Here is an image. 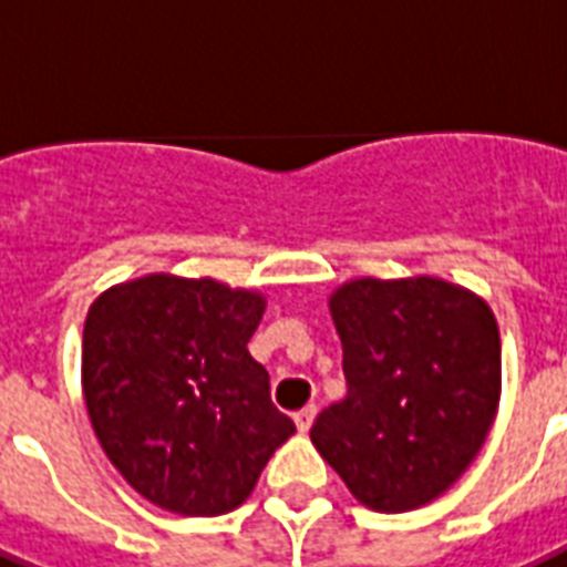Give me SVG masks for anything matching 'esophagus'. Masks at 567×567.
Instances as JSON below:
<instances>
[{
  "label": "esophagus",
  "mask_w": 567,
  "mask_h": 567,
  "mask_svg": "<svg viewBox=\"0 0 567 567\" xmlns=\"http://www.w3.org/2000/svg\"><path fill=\"white\" fill-rule=\"evenodd\" d=\"M313 420H316V405H307V408H301V411H298L296 414V425H298V432L305 434V432H310V425H313Z\"/></svg>",
  "instance_id": "34e87169"
}]
</instances>
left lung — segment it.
Returning <instances> with one entry per match:
<instances>
[{"mask_svg":"<svg viewBox=\"0 0 567 567\" xmlns=\"http://www.w3.org/2000/svg\"><path fill=\"white\" fill-rule=\"evenodd\" d=\"M328 307L349 393L316 416L310 441L363 506L432 503L497 416V319L476 292L429 275L349 280Z\"/></svg>","mask_w":567,"mask_h":567,"instance_id":"left-lung-1","label":"left lung"}]
</instances>
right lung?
<instances>
[{"instance_id": "right-lung-1", "label": "right lung", "mask_w": 567, "mask_h": 567, "mask_svg": "<svg viewBox=\"0 0 567 567\" xmlns=\"http://www.w3.org/2000/svg\"><path fill=\"white\" fill-rule=\"evenodd\" d=\"M262 310L260 292L177 275L117 284L87 310V416L109 462L153 506L234 512L296 432L248 352Z\"/></svg>"}]
</instances>
